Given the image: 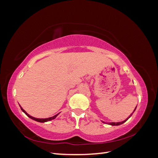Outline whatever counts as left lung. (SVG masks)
Returning <instances> with one entry per match:
<instances>
[{
  "instance_id": "8db88e82",
  "label": "left lung",
  "mask_w": 158,
  "mask_h": 158,
  "mask_svg": "<svg viewBox=\"0 0 158 158\" xmlns=\"http://www.w3.org/2000/svg\"><path fill=\"white\" fill-rule=\"evenodd\" d=\"M136 108H137V106H136V107H135V108L134 109V110H133V113L131 114V115H130L129 117H128V118H127V119H125L124 121H122V122H118V123H105V122H104V121H102V122L103 123H106V124H110V125H112V126H118V125H120V124H123L124 123H125L126 121H127L128 119H129L132 115H133V112L135 111V110H136Z\"/></svg>"
}]
</instances>
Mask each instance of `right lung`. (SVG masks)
<instances>
[{
    "instance_id": "add662e5",
    "label": "right lung",
    "mask_w": 158,
    "mask_h": 158,
    "mask_svg": "<svg viewBox=\"0 0 158 158\" xmlns=\"http://www.w3.org/2000/svg\"><path fill=\"white\" fill-rule=\"evenodd\" d=\"M19 106H20V108H21V110L22 111H23L25 114H26L29 118H30L31 119H32V120H35V121H37V122H39V123H46V122H48V121H50V120H53V119H54V118H56V116L59 114L60 113H58V114H56V115H54V116H52V117H50V118H35V117H33V116H30L29 114H28L25 112L24 110L22 108V107L21 106L19 105Z\"/></svg>"
}]
</instances>
